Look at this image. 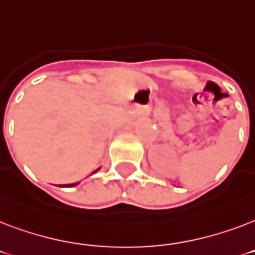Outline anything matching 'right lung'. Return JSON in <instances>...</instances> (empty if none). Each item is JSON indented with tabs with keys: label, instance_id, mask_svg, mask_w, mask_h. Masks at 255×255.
Wrapping results in <instances>:
<instances>
[{
	"label": "right lung",
	"instance_id": "right-lung-1",
	"mask_svg": "<svg viewBox=\"0 0 255 255\" xmlns=\"http://www.w3.org/2000/svg\"><path fill=\"white\" fill-rule=\"evenodd\" d=\"M98 170H99V168H98V169H96L95 172H98ZM95 172H94V173H95ZM75 185H78V182H77V184H70V185H67V186H75Z\"/></svg>",
	"mask_w": 255,
	"mask_h": 255
}]
</instances>
